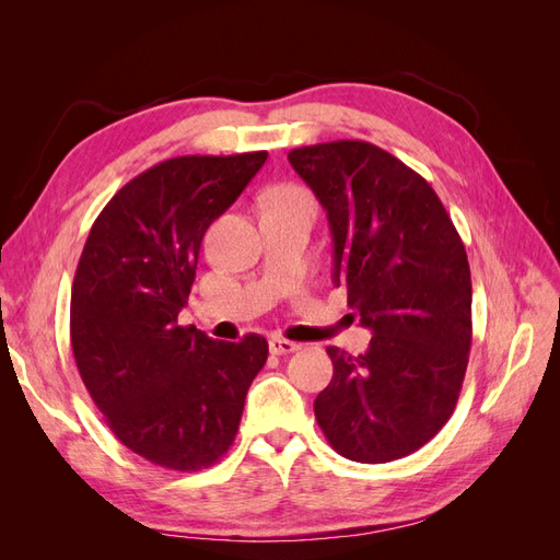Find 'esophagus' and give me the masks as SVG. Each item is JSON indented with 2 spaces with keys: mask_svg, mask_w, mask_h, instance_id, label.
Returning <instances> with one entry per match:
<instances>
[{
  "mask_svg": "<svg viewBox=\"0 0 560 560\" xmlns=\"http://www.w3.org/2000/svg\"><path fill=\"white\" fill-rule=\"evenodd\" d=\"M268 350L273 352V354H287V352H294V350H299V343H294V341H287V338H270L268 341Z\"/></svg>",
  "mask_w": 560,
  "mask_h": 560,
  "instance_id": "esophagus-1",
  "label": "esophagus"
}]
</instances>
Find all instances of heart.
I'll list each match as a JSON object with an SVG mask.
<instances>
[{"label":"heart","instance_id":"1","mask_svg":"<svg viewBox=\"0 0 560 560\" xmlns=\"http://www.w3.org/2000/svg\"><path fill=\"white\" fill-rule=\"evenodd\" d=\"M276 198H296V200L308 202V198L303 196L301 191H296V189H282V191H278V194H276ZM308 206H311V202H308Z\"/></svg>","mask_w":560,"mask_h":560}]
</instances>
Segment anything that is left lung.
<instances>
[{
  "label": "left lung",
  "instance_id": "1",
  "mask_svg": "<svg viewBox=\"0 0 560 560\" xmlns=\"http://www.w3.org/2000/svg\"><path fill=\"white\" fill-rule=\"evenodd\" d=\"M327 210L334 284L371 329L369 350L327 348L334 376L315 399L336 453L378 465L425 446L460 395L471 346L465 245L432 186L381 147L338 140L290 151Z\"/></svg>",
  "mask_w": 560,
  "mask_h": 560
}]
</instances>
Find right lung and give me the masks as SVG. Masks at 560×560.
<instances>
[{
    "mask_svg": "<svg viewBox=\"0 0 560 560\" xmlns=\"http://www.w3.org/2000/svg\"><path fill=\"white\" fill-rule=\"evenodd\" d=\"M266 159L249 151L149 167L116 191L81 252L70 306L81 381L118 442L165 469H206L229 451L268 358L259 334L229 343L177 322L202 235Z\"/></svg>",
    "mask_w": 560,
    "mask_h": 560,
    "instance_id": "obj_1",
    "label": "right lung"
}]
</instances>
